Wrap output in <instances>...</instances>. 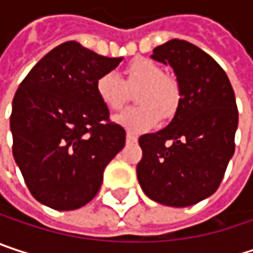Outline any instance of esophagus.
<instances>
[{
  "label": "esophagus",
  "instance_id": "34e87169",
  "mask_svg": "<svg viewBox=\"0 0 253 253\" xmlns=\"http://www.w3.org/2000/svg\"><path fill=\"white\" fill-rule=\"evenodd\" d=\"M126 142L127 143H136L137 142V137L131 133H127L126 134Z\"/></svg>",
  "mask_w": 253,
  "mask_h": 253
}]
</instances>
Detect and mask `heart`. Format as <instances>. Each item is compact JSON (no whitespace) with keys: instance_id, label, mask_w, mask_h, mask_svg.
Segmentation results:
<instances>
[{"instance_id":"1","label":"heart","mask_w":253,"mask_h":253,"mask_svg":"<svg viewBox=\"0 0 253 253\" xmlns=\"http://www.w3.org/2000/svg\"><path fill=\"white\" fill-rule=\"evenodd\" d=\"M133 95L134 104L119 114L114 122L130 133H140L155 126L161 119H171L178 110L181 92L176 79L164 75L163 67L149 58H136L123 70V79L114 73H104L95 80V93L99 102L110 111L123 108Z\"/></svg>"}]
</instances>
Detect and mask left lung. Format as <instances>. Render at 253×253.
Listing matches in <instances>:
<instances>
[{
  "instance_id": "left-lung-1",
  "label": "left lung",
  "mask_w": 253,
  "mask_h": 253,
  "mask_svg": "<svg viewBox=\"0 0 253 253\" xmlns=\"http://www.w3.org/2000/svg\"><path fill=\"white\" fill-rule=\"evenodd\" d=\"M151 58L171 66L181 101L169 126L139 137L137 180L152 201L190 207L218 189L234 154V90L220 64L187 41L171 39Z\"/></svg>"
}]
</instances>
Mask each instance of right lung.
Segmentation results:
<instances>
[{"label": "right lung", "instance_id": "obj_1", "mask_svg": "<svg viewBox=\"0 0 253 253\" xmlns=\"http://www.w3.org/2000/svg\"><path fill=\"white\" fill-rule=\"evenodd\" d=\"M123 58L69 41L41 58L20 83L10 117L13 155L41 204L72 211L98 193L104 170L125 148V128L95 93V80Z\"/></svg>", "mask_w": 253, "mask_h": 253}]
</instances>
